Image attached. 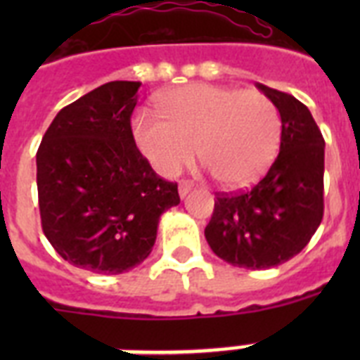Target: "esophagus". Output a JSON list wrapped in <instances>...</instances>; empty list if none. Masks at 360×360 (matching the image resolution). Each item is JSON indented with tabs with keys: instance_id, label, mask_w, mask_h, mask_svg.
Instances as JSON below:
<instances>
[{
	"instance_id": "esophagus-1",
	"label": "esophagus",
	"mask_w": 360,
	"mask_h": 360,
	"mask_svg": "<svg viewBox=\"0 0 360 360\" xmlns=\"http://www.w3.org/2000/svg\"><path fill=\"white\" fill-rule=\"evenodd\" d=\"M191 191H192V183H191V181H181V183H179V196H181V200H185V198L188 196V194H191Z\"/></svg>"
}]
</instances>
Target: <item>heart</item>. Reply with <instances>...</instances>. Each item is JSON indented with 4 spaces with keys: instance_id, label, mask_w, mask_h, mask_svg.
Listing matches in <instances>:
<instances>
[{
    "instance_id": "1",
    "label": "heart",
    "mask_w": 360,
    "mask_h": 360,
    "mask_svg": "<svg viewBox=\"0 0 360 360\" xmlns=\"http://www.w3.org/2000/svg\"><path fill=\"white\" fill-rule=\"evenodd\" d=\"M158 117L138 114L132 138L141 157L164 177L202 160L222 186L239 188L259 179L278 151V108L257 89L188 84L160 93Z\"/></svg>"
}]
</instances>
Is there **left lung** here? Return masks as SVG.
I'll list each match as a JSON object with an SVG mask.
<instances>
[{
    "label": "left lung",
    "mask_w": 360,
    "mask_h": 360,
    "mask_svg": "<svg viewBox=\"0 0 360 360\" xmlns=\"http://www.w3.org/2000/svg\"><path fill=\"white\" fill-rule=\"evenodd\" d=\"M278 108L280 153L250 191L217 194L205 228L211 250L245 269L288 262L308 245L323 219L325 140L310 110L293 95L257 84Z\"/></svg>",
    "instance_id": "obj_1"
}]
</instances>
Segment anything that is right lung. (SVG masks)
<instances>
[{
	"label": "right lung",
	"instance_id": "right-lung-1",
	"mask_svg": "<svg viewBox=\"0 0 360 360\" xmlns=\"http://www.w3.org/2000/svg\"><path fill=\"white\" fill-rule=\"evenodd\" d=\"M140 82H108L53 117L37 151L42 231L65 262L121 274L153 250L160 214L179 200L132 138Z\"/></svg>",
	"mask_w": 360,
	"mask_h": 360
}]
</instances>
